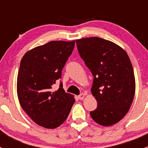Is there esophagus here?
Returning a JSON list of instances; mask_svg holds the SVG:
<instances>
[{
	"instance_id": "esophagus-1",
	"label": "esophagus",
	"mask_w": 148,
	"mask_h": 148,
	"mask_svg": "<svg viewBox=\"0 0 148 148\" xmlns=\"http://www.w3.org/2000/svg\"><path fill=\"white\" fill-rule=\"evenodd\" d=\"M84 97H85V94L82 93V94H80L79 95L78 98H79V99H80V100H82L84 98Z\"/></svg>"
}]
</instances>
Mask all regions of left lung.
Here are the masks:
<instances>
[{"label": "left lung", "instance_id": "obj_1", "mask_svg": "<svg viewBox=\"0 0 148 148\" xmlns=\"http://www.w3.org/2000/svg\"><path fill=\"white\" fill-rule=\"evenodd\" d=\"M79 53L94 77L91 92L97 107L90 112L94 121L110 126L129 111L135 92L133 68L120 46L99 37L76 41Z\"/></svg>", "mask_w": 148, "mask_h": 148}]
</instances>
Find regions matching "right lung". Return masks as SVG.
<instances>
[{
	"label": "right lung",
	"instance_id": "1",
	"mask_svg": "<svg viewBox=\"0 0 148 148\" xmlns=\"http://www.w3.org/2000/svg\"><path fill=\"white\" fill-rule=\"evenodd\" d=\"M75 41H53L25 53L17 78V94L23 110L37 125L54 129L66 120L75 99L66 93L62 71L72 53Z\"/></svg>",
	"mask_w": 148,
	"mask_h": 148
}]
</instances>
